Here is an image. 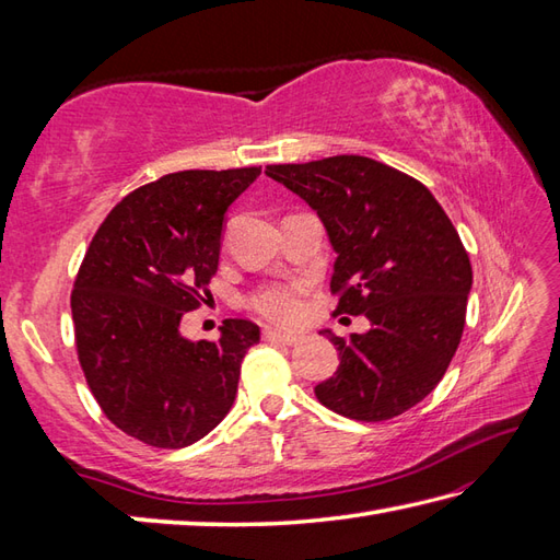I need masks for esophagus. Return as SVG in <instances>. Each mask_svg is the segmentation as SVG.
<instances>
[{
    "mask_svg": "<svg viewBox=\"0 0 560 560\" xmlns=\"http://www.w3.org/2000/svg\"><path fill=\"white\" fill-rule=\"evenodd\" d=\"M261 337H265V341H271V343H283V347H293V343L301 341V337L283 335V331H277V329H265V331H261Z\"/></svg>",
    "mask_w": 560,
    "mask_h": 560,
    "instance_id": "obj_1",
    "label": "esophagus"
}]
</instances>
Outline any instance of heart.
Wrapping results in <instances>:
<instances>
[{"label": "heart", "instance_id": "1", "mask_svg": "<svg viewBox=\"0 0 560 560\" xmlns=\"http://www.w3.org/2000/svg\"><path fill=\"white\" fill-rule=\"evenodd\" d=\"M303 291L305 287L301 281L269 283L253 293L249 305L273 325H293L303 315Z\"/></svg>", "mask_w": 560, "mask_h": 560}]
</instances>
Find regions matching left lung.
<instances>
[{
    "mask_svg": "<svg viewBox=\"0 0 560 560\" xmlns=\"http://www.w3.org/2000/svg\"><path fill=\"white\" fill-rule=\"evenodd\" d=\"M265 173L323 221L337 253L335 313L371 323L349 339L319 331L337 347L339 368L315 397L347 419H395L431 395L459 347L471 265L455 225L425 185L365 156Z\"/></svg>",
    "mask_w": 560,
    "mask_h": 560,
    "instance_id": "1",
    "label": "left lung"
}]
</instances>
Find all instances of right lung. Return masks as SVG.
I'll return each instance as SVG.
<instances>
[{
	"mask_svg": "<svg viewBox=\"0 0 560 560\" xmlns=\"http://www.w3.org/2000/svg\"><path fill=\"white\" fill-rule=\"evenodd\" d=\"M261 168L180 171L135 189L93 235L71 291L79 363L103 413L141 443L187 447L231 411L249 319H225L219 341L180 335L209 299L225 211Z\"/></svg>",
	"mask_w": 560,
	"mask_h": 560,
	"instance_id": "right-lung-1",
	"label": "right lung"
}]
</instances>
